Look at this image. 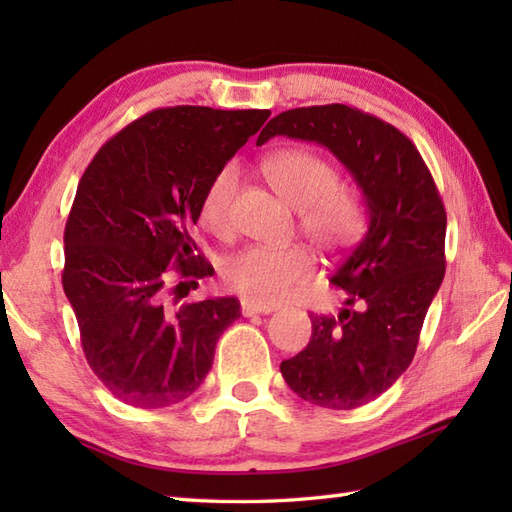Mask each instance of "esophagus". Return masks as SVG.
<instances>
[{
    "label": "esophagus",
    "instance_id": "obj_1",
    "mask_svg": "<svg viewBox=\"0 0 512 512\" xmlns=\"http://www.w3.org/2000/svg\"><path fill=\"white\" fill-rule=\"evenodd\" d=\"M273 310H275L273 306H262V303L242 299V314H244V317H255V314H270Z\"/></svg>",
    "mask_w": 512,
    "mask_h": 512
}]
</instances>
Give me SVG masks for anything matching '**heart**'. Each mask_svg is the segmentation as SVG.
I'll return each instance as SVG.
<instances>
[{
	"mask_svg": "<svg viewBox=\"0 0 512 512\" xmlns=\"http://www.w3.org/2000/svg\"><path fill=\"white\" fill-rule=\"evenodd\" d=\"M262 173L281 200L299 211V231L321 255H339L352 248L365 231V213L352 191L339 184L332 162L308 149H279L262 160ZM239 171L226 165L215 173L200 202V222L215 235L233 228V206ZM312 257L306 248L248 246L222 266L226 288L262 306L284 301L292 288L310 275Z\"/></svg>",
	"mask_w": 512,
	"mask_h": 512,
	"instance_id": "obj_1",
	"label": "heart"
}]
</instances>
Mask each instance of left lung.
<instances>
[{
	"label": "left lung",
	"mask_w": 512,
	"mask_h": 512,
	"mask_svg": "<svg viewBox=\"0 0 512 512\" xmlns=\"http://www.w3.org/2000/svg\"><path fill=\"white\" fill-rule=\"evenodd\" d=\"M288 136L339 158L361 189L369 224L332 284L347 292L339 317L312 314V339L281 363L288 387L312 405L356 409L396 383L416 354L444 279L447 213L411 140L341 103L277 114L262 140Z\"/></svg>",
	"instance_id": "1"
}]
</instances>
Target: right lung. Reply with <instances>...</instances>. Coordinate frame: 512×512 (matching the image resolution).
Returning a JSON list of instances; mask_svg holds the SVG:
<instances>
[{"instance_id":"right-lung-1","label":"right lung","mask_w":512,"mask_h":512,"mask_svg":"<svg viewBox=\"0 0 512 512\" xmlns=\"http://www.w3.org/2000/svg\"><path fill=\"white\" fill-rule=\"evenodd\" d=\"M268 116L154 110L107 140L83 173L61 279L92 372L125 405L162 409L189 398L209 374L217 339L242 317L235 297L171 308L165 286L169 268L213 275L191 237L202 195Z\"/></svg>"}]
</instances>
